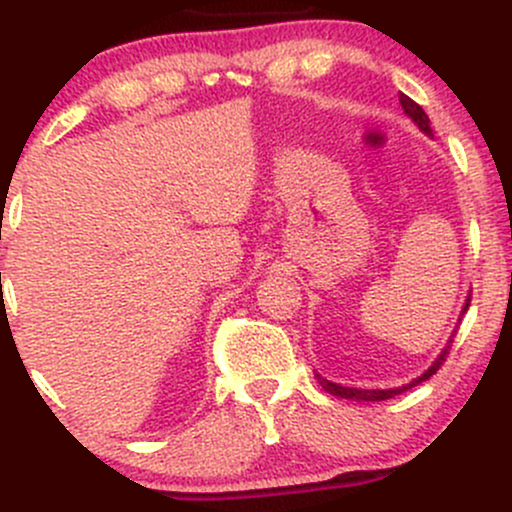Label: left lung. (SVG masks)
I'll list each match as a JSON object with an SVG mask.
<instances>
[{"label":"left lung","instance_id":"obj_1","mask_svg":"<svg viewBox=\"0 0 512 512\" xmlns=\"http://www.w3.org/2000/svg\"><path fill=\"white\" fill-rule=\"evenodd\" d=\"M400 105H402V110H405V115L410 117V120L414 122V125H417L419 129H422V132L427 134V137H432V127H429V117H427V112H424L422 107H419L417 102H414L412 98H407V95H402V93H400ZM469 304H471V294H469V299H466L464 311H461V314H466V309H469ZM449 348H451V341L446 343L444 351H441V353H439V358L434 360L432 368L424 370V373L419 375L417 380H412L410 385L395 387V390H358V387H346V385H336V383H331V380L321 378L319 373H316V378H319V383L324 385V390H326V392H331V395H336V397H346V400H358V402H380V400H390V397L400 395V392L410 390V387L419 385V383H424V380L432 378V375L437 373V370L441 368V363H444V360H446V353H449Z\"/></svg>","mask_w":512,"mask_h":512}]
</instances>
